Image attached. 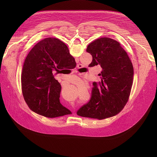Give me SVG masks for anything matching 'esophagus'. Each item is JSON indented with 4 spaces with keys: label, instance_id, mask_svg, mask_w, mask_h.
<instances>
[{
    "label": "esophagus",
    "instance_id": "esophagus-1",
    "mask_svg": "<svg viewBox=\"0 0 157 157\" xmlns=\"http://www.w3.org/2000/svg\"><path fill=\"white\" fill-rule=\"evenodd\" d=\"M81 65L80 64H78V68H81Z\"/></svg>",
    "mask_w": 157,
    "mask_h": 157
}]
</instances>
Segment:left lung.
Listing matches in <instances>:
<instances>
[{
  "label": "left lung",
  "instance_id": "obj_1",
  "mask_svg": "<svg viewBox=\"0 0 157 157\" xmlns=\"http://www.w3.org/2000/svg\"><path fill=\"white\" fill-rule=\"evenodd\" d=\"M86 52L93 56L89 66H101V81L93 82L91 99L77 114L99 120L114 116L128 100L133 78L132 63L120 43L108 37L91 43Z\"/></svg>",
  "mask_w": 157,
  "mask_h": 157
}]
</instances>
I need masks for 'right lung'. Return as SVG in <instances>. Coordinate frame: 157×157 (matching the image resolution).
Segmentation results:
<instances>
[{"mask_svg": "<svg viewBox=\"0 0 157 157\" xmlns=\"http://www.w3.org/2000/svg\"><path fill=\"white\" fill-rule=\"evenodd\" d=\"M76 64L59 39L47 38L36 43L25 59L21 76L22 93L29 108L49 118L71 114L59 102L61 87L54 73L73 69Z\"/></svg>", "mask_w": 157, "mask_h": 157, "instance_id": "add662e5", "label": "right lung"}]
</instances>
